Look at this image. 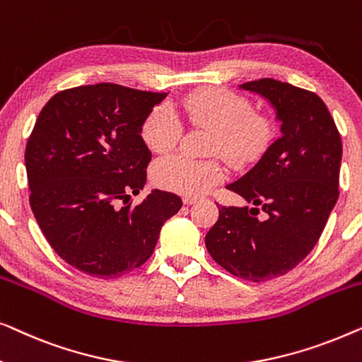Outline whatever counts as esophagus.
I'll use <instances>...</instances> for the list:
<instances>
[{
    "instance_id": "34e87169",
    "label": "esophagus",
    "mask_w": 362,
    "mask_h": 362,
    "mask_svg": "<svg viewBox=\"0 0 362 362\" xmlns=\"http://www.w3.org/2000/svg\"><path fill=\"white\" fill-rule=\"evenodd\" d=\"M182 202H185L186 206H192L194 202H197V199H196V197H192V196H185V197H182Z\"/></svg>"
}]
</instances>
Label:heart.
Instances as JSON below:
<instances>
[{"label": "heart", "instance_id": "b5f03b06", "mask_svg": "<svg viewBox=\"0 0 362 362\" xmlns=\"http://www.w3.org/2000/svg\"><path fill=\"white\" fill-rule=\"evenodd\" d=\"M191 125L212 132L211 153L232 165L242 166L255 160L274 136L269 117L252 112L245 97L226 88H204L182 100ZM182 135V122L170 105H158L146 117L141 128L143 141L153 153H168ZM151 177L163 189L185 196L204 194L224 177L219 160H191L186 156H168L156 161Z\"/></svg>", "mask_w": 362, "mask_h": 362}]
</instances>
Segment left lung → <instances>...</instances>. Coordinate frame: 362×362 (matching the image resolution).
Segmentation results:
<instances>
[{"label":"left lung","instance_id":"8db88e82","mask_svg":"<svg viewBox=\"0 0 362 362\" xmlns=\"http://www.w3.org/2000/svg\"><path fill=\"white\" fill-rule=\"evenodd\" d=\"M239 88L274 108L280 136L250 170L227 185L254 207L219 206L206 247L232 275L264 281L290 272L318 242L338 201L343 146L328 107L316 93L275 78ZM259 210L267 214L265 220L256 217Z\"/></svg>","mask_w":362,"mask_h":362}]
</instances>
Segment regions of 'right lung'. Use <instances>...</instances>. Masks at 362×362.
<instances>
[{"label": "right lung", "mask_w": 362, "mask_h": 362, "mask_svg": "<svg viewBox=\"0 0 362 362\" xmlns=\"http://www.w3.org/2000/svg\"><path fill=\"white\" fill-rule=\"evenodd\" d=\"M166 97L95 83L56 93L39 113L24 155L29 202L56 254L83 274L117 279L138 269L181 209L180 196L160 189L128 202L151 160L143 123Z\"/></svg>", "instance_id": "1"}]
</instances>
